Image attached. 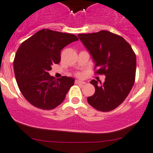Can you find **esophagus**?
Listing matches in <instances>:
<instances>
[{
    "mask_svg": "<svg viewBox=\"0 0 153 153\" xmlns=\"http://www.w3.org/2000/svg\"><path fill=\"white\" fill-rule=\"evenodd\" d=\"M75 83H76V84H84V83H85V82H83V81H80V80H75Z\"/></svg>",
    "mask_w": 153,
    "mask_h": 153,
    "instance_id": "1",
    "label": "esophagus"
}]
</instances>
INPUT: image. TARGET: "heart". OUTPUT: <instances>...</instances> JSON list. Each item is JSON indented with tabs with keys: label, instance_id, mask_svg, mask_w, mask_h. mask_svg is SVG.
Segmentation results:
<instances>
[{
	"label": "heart",
	"instance_id": "1",
	"mask_svg": "<svg viewBox=\"0 0 153 153\" xmlns=\"http://www.w3.org/2000/svg\"><path fill=\"white\" fill-rule=\"evenodd\" d=\"M77 75H78V76H81L82 74L81 73H79V72H78V73H77Z\"/></svg>",
	"mask_w": 153,
	"mask_h": 153
}]
</instances>
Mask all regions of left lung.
I'll use <instances>...</instances> for the list:
<instances>
[{"label": "left lung", "instance_id": "left-lung-1", "mask_svg": "<svg viewBox=\"0 0 153 153\" xmlns=\"http://www.w3.org/2000/svg\"><path fill=\"white\" fill-rule=\"evenodd\" d=\"M95 62V73L105 75L103 83H90L95 92L87 97L89 105L107 112L118 107L126 99L136 78V57L129 43L121 36L108 30L78 34Z\"/></svg>", "mask_w": 153, "mask_h": 153}]
</instances>
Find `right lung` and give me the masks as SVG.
Here are the masks:
<instances>
[{
    "instance_id": "add662e5",
    "label": "right lung",
    "mask_w": 153,
    "mask_h": 153,
    "mask_svg": "<svg viewBox=\"0 0 153 153\" xmlns=\"http://www.w3.org/2000/svg\"><path fill=\"white\" fill-rule=\"evenodd\" d=\"M77 40L74 34L46 28L20 45L14 60V75L22 94L31 105L51 110L63 102L75 80L67 76L56 80L48 72L60 62L61 51Z\"/></svg>"
}]
</instances>
